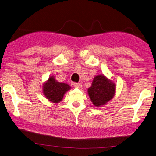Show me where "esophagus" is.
Returning a JSON list of instances; mask_svg holds the SVG:
<instances>
[{
    "label": "esophagus",
    "instance_id": "34e87169",
    "mask_svg": "<svg viewBox=\"0 0 156 156\" xmlns=\"http://www.w3.org/2000/svg\"><path fill=\"white\" fill-rule=\"evenodd\" d=\"M74 87L77 88H81V84L80 83H74L73 84Z\"/></svg>",
    "mask_w": 156,
    "mask_h": 156
}]
</instances>
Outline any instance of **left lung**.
Masks as SVG:
<instances>
[{
  "label": "left lung",
  "mask_w": 156,
  "mask_h": 156,
  "mask_svg": "<svg viewBox=\"0 0 156 156\" xmlns=\"http://www.w3.org/2000/svg\"><path fill=\"white\" fill-rule=\"evenodd\" d=\"M116 85L104 75L95 76L91 86L88 88V94L91 101L97 107H100L111 100L115 96Z\"/></svg>",
  "instance_id": "left-lung-1"
}]
</instances>
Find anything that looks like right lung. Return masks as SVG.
I'll return each mask as SVG.
<instances>
[{"instance_id": "obj_1", "label": "right lung", "mask_w": 156, "mask_h": 156, "mask_svg": "<svg viewBox=\"0 0 156 156\" xmlns=\"http://www.w3.org/2000/svg\"><path fill=\"white\" fill-rule=\"evenodd\" d=\"M71 87L66 83L58 82L54 76H51L43 84V93L52 103H59L62 100L66 92L70 90Z\"/></svg>"}]
</instances>
